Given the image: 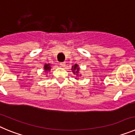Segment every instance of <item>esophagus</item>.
<instances>
[{
    "instance_id": "esophagus-1",
    "label": "esophagus",
    "mask_w": 135,
    "mask_h": 135,
    "mask_svg": "<svg viewBox=\"0 0 135 135\" xmlns=\"http://www.w3.org/2000/svg\"><path fill=\"white\" fill-rule=\"evenodd\" d=\"M65 62H61V63H60V66L61 67H63V68H64V67H65Z\"/></svg>"
}]
</instances>
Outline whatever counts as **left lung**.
Returning <instances> with one entry per match:
<instances>
[{"mask_svg": "<svg viewBox=\"0 0 135 135\" xmlns=\"http://www.w3.org/2000/svg\"><path fill=\"white\" fill-rule=\"evenodd\" d=\"M71 70H72V72L74 73V74H76L77 77H76V79L78 80V78H79V76H81V74H80V68L79 65L78 64H75L74 65L71 67Z\"/></svg>", "mask_w": 135, "mask_h": 135, "instance_id": "left-lung-1", "label": "left lung"}]
</instances>
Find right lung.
<instances>
[{"mask_svg": "<svg viewBox=\"0 0 135 135\" xmlns=\"http://www.w3.org/2000/svg\"><path fill=\"white\" fill-rule=\"evenodd\" d=\"M51 69V65L50 64H45L44 65V70H45V72L46 74H47L48 71H49Z\"/></svg>", "mask_w": 135, "mask_h": 135, "instance_id": "obj_1", "label": "right lung"}]
</instances>
